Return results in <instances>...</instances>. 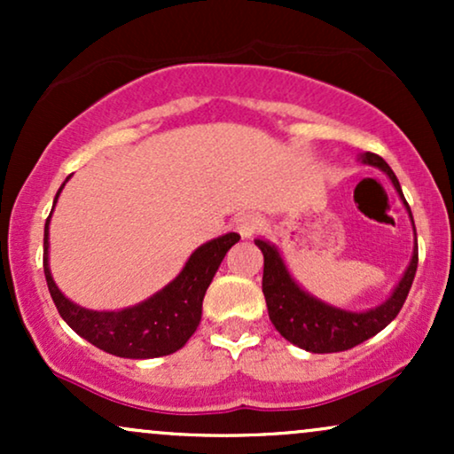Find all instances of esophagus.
I'll use <instances>...</instances> for the list:
<instances>
[{
	"label": "esophagus",
	"instance_id": "34e87169",
	"mask_svg": "<svg viewBox=\"0 0 454 454\" xmlns=\"http://www.w3.org/2000/svg\"><path fill=\"white\" fill-rule=\"evenodd\" d=\"M234 231L241 234L243 239L254 237L260 231V220L254 213H241V215L234 217Z\"/></svg>",
	"mask_w": 454,
	"mask_h": 454
}]
</instances>
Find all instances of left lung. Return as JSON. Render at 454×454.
I'll return each mask as SVG.
<instances>
[{"label": "left lung", "mask_w": 454, "mask_h": 454, "mask_svg": "<svg viewBox=\"0 0 454 454\" xmlns=\"http://www.w3.org/2000/svg\"><path fill=\"white\" fill-rule=\"evenodd\" d=\"M361 160L364 164L378 166L380 170H384L390 176V181H393V185L397 187L399 196L403 198L397 176L390 170L387 161L380 158V155L372 153V151L363 153ZM405 207L410 211L408 202H405ZM411 223H414V220H411ZM256 245L264 256L262 293L264 299H267L270 322L281 333V337H286L290 343L303 348L307 352L316 354L350 350V348L376 335L384 326H388L397 317L405 299H408L416 267H419V243H416L410 267L405 270L403 279L399 281L397 288H395L393 296H390L387 303L376 307V309L354 314V311H343L322 303V301L303 293L290 278L278 249L267 241H260V239H256Z\"/></svg>", "instance_id": "obj_1"}]
</instances>
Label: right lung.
I'll return each instance as SVG.
<instances>
[{
  "label": "right lung",
  "mask_w": 454,
  "mask_h": 454,
  "mask_svg": "<svg viewBox=\"0 0 454 454\" xmlns=\"http://www.w3.org/2000/svg\"><path fill=\"white\" fill-rule=\"evenodd\" d=\"M61 192V187H59ZM57 192V196H59ZM55 196V202H57ZM237 232L205 243L192 254L179 278L145 303L121 311H90L67 301L49 270V220L44 226V278L59 316L72 331L100 350L123 358H155L185 346L200 325L202 299L228 249L239 241Z\"/></svg>",
  "instance_id": "1"
}]
</instances>
